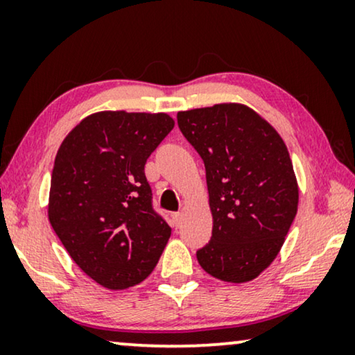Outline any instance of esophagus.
<instances>
[{
	"instance_id": "obj_1",
	"label": "esophagus",
	"mask_w": 355,
	"mask_h": 355,
	"mask_svg": "<svg viewBox=\"0 0 355 355\" xmlns=\"http://www.w3.org/2000/svg\"><path fill=\"white\" fill-rule=\"evenodd\" d=\"M182 213L181 211H178V213H173L171 215V218H173V223H174V226H179L182 223Z\"/></svg>"
}]
</instances>
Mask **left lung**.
<instances>
[{
	"label": "left lung",
	"instance_id": "obj_1",
	"mask_svg": "<svg viewBox=\"0 0 355 355\" xmlns=\"http://www.w3.org/2000/svg\"><path fill=\"white\" fill-rule=\"evenodd\" d=\"M178 125L205 164L211 239L197 250L208 275L247 283L276 259L293 225L299 187L273 125L249 106L179 111Z\"/></svg>",
	"mask_w": 355,
	"mask_h": 355
}]
</instances>
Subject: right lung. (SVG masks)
Wrapping results in <instances>:
<instances>
[{
  "instance_id": "right-lung-1",
  "label": "right lung",
  "mask_w": 355,
  "mask_h": 355,
  "mask_svg": "<svg viewBox=\"0 0 355 355\" xmlns=\"http://www.w3.org/2000/svg\"><path fill=\"white\" fill-rule=\"evenodd\" d=\"M174 121L166 113L100 111L62 140L48 218L67 254L108 289H128L157 266L171 227L153 210L145 163Z\"/></svg>"
}]
</instances>
